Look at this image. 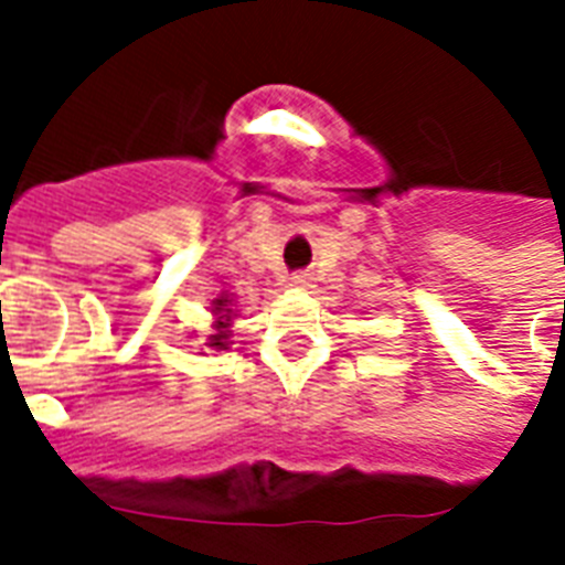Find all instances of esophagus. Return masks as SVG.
<instances>
[{
    "label": "esophagus",
    "mask_w": 565,
    "mask_h": 565,
    "mask_svg": "<svg viewBox=\"0 0 565 565\" xmlns=\"http://www.w3.org/2000/svg\"><path fill=\"white\" fill-rule=\"evenodd\" d=\"M292 287H308V275H292Z\"/></svg>",
    "instance_id": "obj_1"
}]
</instances>
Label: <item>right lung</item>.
I'll list each match as a JSON object with an SVG mask.
<instances>
[{"mask_svg": "<svg viewBox=\"0 0 565 565\" xmlns=\"http://www.w3.org/2000/svg\"><path fill=\"white\" fill-rule=\"evenodd\" d=\"M213 317H216V322H213V328H216V334H211V343L213 349H228V326L231 319H234V308H231V299L228 296H220V299H213Z\"/></svg>", "mask_w": 565, "mask_h": 565, "instance_id": "1", "label": "right lung"}]
</instances>
